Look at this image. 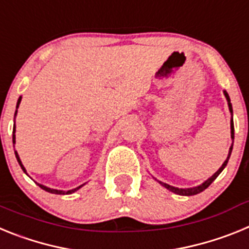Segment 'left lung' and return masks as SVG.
<instances>
[{
    "mask_svg": "<svg viewBox=\"0 0 249 249\" xmlns=\"http://www.w3.org/2000/svg\"><path fill=\"white\" fill-rule=\"evenodd\" d=\"M223 93H224V97H226V100H227V102H228V108H230V112H231V114H232V118H231V138H232V144H231V147H230V152H228L227 160H224V162H223V164H222V166L219 167V169H218V171H217V172H215L214 175H212V176H211V177L208 178V179H207V181H204L203 183H202V184H199V186L191 187V188H178V187L169 186V184L164 183V182H160V181H158L157 178H155V177H153V178H155V179H156V181L158 182V183H160V184H162V186H163L164 188H167V190H169V191H171V192L176 193V195H179V196H195V195H198V193L203 192V191L206 190L207 187L210 186V184L212 183L213 181H214L215 178L218 177V176H219V173H221L222 171H223V169H224V167L227 166V163H228V160H230V157H231V153H232V148H233V140H234V127H233V109H232V103H231L230 96H228V93H227V92H226V91H223Z\"/></svg>",
    "mask_w": 249,
    "mask_h": 249,
    "instance_id": "obj_1",
    "label": "left lung"
}]
</instances>
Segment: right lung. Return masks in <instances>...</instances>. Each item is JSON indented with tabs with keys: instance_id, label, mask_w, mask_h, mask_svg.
<instances>
[{
	"instance_id": "add662e5",
	"label": "right lung",
	"mask_w": 249,
	"mask_h": 249,
	"mask_svg": "<svg viewBox=\"0 0 249 249\" xmlns=\"http://www.w3.org/2000/svg\"><path fill=\"white\" fill-rule=\"evenodd\" d=\"M21 100H22V97H21V96H19L18 101H17V106H16V112H15V118H16L17 109H18V106H19V103H21ZM15 133H16V126H13V132H12V142H13V144L16 143V135H15ZM15 155H16L17 162H18V164H19V166H21L22 171H23V172H25L26 175H27V172H26V168H25V166H23V164H22L21 160H19V156H18V153H17L16 151H15ZM37 184H38V186L41 187V188H42V190H45L46 192L53 193V195H71V193H73V192H76V191H78V190H80L81 187H83V186H85V183H83V184H81V186H78V187H76V188H73V190H70V191H61V190H53V188H50V187H46V186H43V184H41V183H37Z\"/></svg>"
}]
</instances>
